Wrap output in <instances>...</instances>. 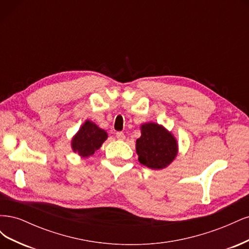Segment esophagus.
<instances>
[{
    "label": "esophagus",
    "mask_w": 249,
    "mask_h": 249,
    "mask_svg": "<svg viewBox=\"0 0 249 249\" xmlns=\"http://www.w3.org/2000/svg\"><path fill=\"white\" fill-rule=\"evenodd\" d=\"M116 137H117L118 140H124L125 139V136H124V134L123 132L116 133Z\"/></svg>",
    "instance_id": "esophagus-1"
}]
</instances>
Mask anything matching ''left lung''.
Returning a JSON list of instances; mask_svg holds the SVG:
<instances>
[{"label":"left lung","mask_w":249,"mask_h":249,"mask_svg":"<svg viewBox=\"0 0 249 249\" xmlns=\"http://www.w3.org/2000/svg\"><path fill=\"white\" fill-rule=\"evenodd\" d=\"M141 136L136 140V153L144 166L159 170L168 167L178 153V143L162 124L144 123L140 125Z\"/></svg>","instance_id":"1"}]
</instances>
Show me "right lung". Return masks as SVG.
Here are the masks:
<instances>
[{
    "label": "right lung",
    "instance_id": "add662e5",
    "mask_svg": "<svg viewBox=\"0 0 249 249\" xmlns=\"http://www.w3.org/2000/svg\"><path fill=\"white\" fill-rule=\"evenodd\" d=\"M107 138L108 133L106 131L91 120L87 119L72 136L71 141V149L81 158H88L101 148Z\"/></svg>",
    "mask_w": 249,
    "mask_h": 249
}]
</instances>
